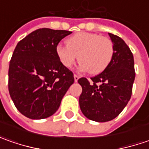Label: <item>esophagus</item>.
I'll return each instance as SVG.
<instances>
[{
    "label": "esophagus",
    "mask_w": 149,
    "mask_h": 149,
    "mask_svg": "<svg viewBox=\"0 0 149 149\" xmlns=\"http://www.w3.org/2000/svg\"><path fill=\"white\" fill-rule=\"evenodd\" d=\"M74 81H75V82H77L78 79H79V76L77 75V74H74Z\"/></svg>",
    "instance_id": "esophagus-1"
}]
</instances>
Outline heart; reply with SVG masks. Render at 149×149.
Segmentation results:
<instances>
[{
  "instance_id": "b5f03b06",
  "label": "heart",
  "mask_w": 149,
  "mask_h": 149,
  "mask_svg": "<svg viewBox=\"0 0 149 149\" xmlns=\"http://www.w3.org/2000/svg\"><path fill=\"white\" fill-rule=\"evenodd\" d=\"M67 45H57L55 53L65 68H71L79 58V68L93 74L103 72L111 63L113 44L109 38L95 33L79 32L66 40Z\"/></svg>"
}]
</instances>
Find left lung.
<instances>
[{"instance_id": "left-lung-1", "label": "left lung", "mask_w": 149, "mask_h": 149, "mask_svg": "<svg viewBox=\"0 0 149 149\" xmlns=\"http://www.w3.org/2000/svg\"><path fill=\"white\" fill-rule=\"evenodd\" d=\"M113 44V56L108 68L100 74L80 78L82 87L79 107L90 120L108 122L123 111L132 95L135 79L134 60L129 47L120 37L109 33Z\"/></svg>"}]
</instances>
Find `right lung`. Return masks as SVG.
I'll return each mask as SVG.
<instances>
[{"label":"right lung","instance_id":"add662e5","mask_svg":"<svg viewBox=\"0 0 149 149\" xmlns=\"http://www.w3.org/2000/svg\"><path fill=\"white\" fill-rule=\"evenodd\" d=\"M71 33L42 28L17 44L9 65L8 89L15 106L26 117L53 115L74 83L72 71L62 65L55 53L60 40Z\"/></svg>","mask_w":149,"mask_h":149}]
</instances>
